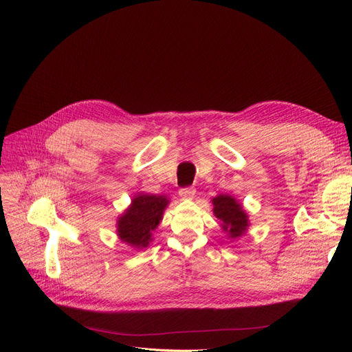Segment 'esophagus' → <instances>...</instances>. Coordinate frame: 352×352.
Returning <instances> with one entry per match:
<instances>
[{"label":"esophagus","mask_w":352,"mask_h":352,"mask_svg":"<svg viewBox=\"0 0 352 352\" xmlns=\"http://www.w3.org/2000/svg\"><path fill=\"white\" fill-rule=\"evenodd\" d=\"M179 197L182 199H192L195 197V188L194 187H186L179 190Z\"/></svg>","instance_id":"34e87169"}]
</instances>
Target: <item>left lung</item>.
Here are the masks:
<instances>
[{"label":"left lung","instance_id":"1","mask_svg":"<svg viewBox=\"0 0 352 352\" xmlns=\"http://www.w3.org/2000/svg\"><path fill=\"white\" fill-rule=\"evenodd\" d=\"M211 201L212 212L221 221V228L230 239H238L247 234L250 218L241 202L230 194H219Z\"/></svg>","mask_w":352,"mask_h":352}]
</instances>
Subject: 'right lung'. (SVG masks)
Listing matches in <instances>:
<instances>
[{
	"label": "right lung",
	"mask_w": 352,
	"mask_h": 352,
	"mask_svg": "<svg viewBox=\"0 0 352 352\" xmlns=\"http://www.w3.org/2000/svg\"><path fill=\"white\" fill-rule=\"evenodd\" d=\"M170 204L166 195L138 192L131 204L117 219V235L121 243L144 250L153 243V232L162 221L164 211Z\"/></svg>",
	"instance_id": "add662e5"
}]
</instances>
